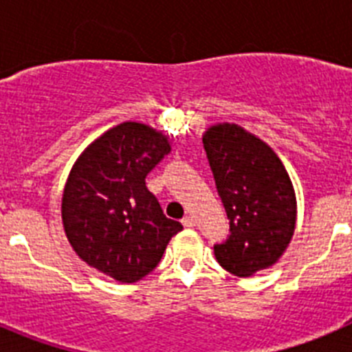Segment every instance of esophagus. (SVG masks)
Instances as JSON below:
<instances>
[{
    "label": "esophagus",
    "mask_w": 352,
    "mask_h": 352,
    "mask_svg": "<svg viewBox=\"0 0 352 352\" xmlns=\"http://www.w3.org/2000/svg\"><path fill=\"white\" fill-rule=\"evenodd\" d=\"M182 222H183V226H185V227H194L195 226V220H194V217H192V214H186Z\"/></svg>",
    "instance_id": "esophagus-1"
}]
</instances>
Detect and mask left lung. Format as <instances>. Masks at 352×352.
<instances>
[{
	"mask_svg": "<svg viewBox=\"0 0 352 352\" xmlns=\"http://www.w3.org/2000/svg\"><path fill=\"white\" fill-rule=\"evenodd\" d=\"M204 151L229 219L214 257L236 276L268 268L284 254L296 223V197L287 170L266 142L238 125H214Z\"/></svg>",
	"mask_w": 352,
	"mask_h": 352,
	"instance_id": "obj_1",
	"label": "left lung"
}]
</instances>
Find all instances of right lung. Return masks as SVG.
I'll use <instances>...</instances> for the list:
<instances>
[{
    "mask_svg": "<svg viewBox=\"0 0 352 352\" xmlns=\"http://www.w3.org/2000/svg\"><path fill=\"white\" fill-rule=\"evenodd\" d=\"M170 151L142 123L107 130L72 167L63 192V226L77 256L118 282H138L160 263L183 226L167 219L146 176Z\"/></svg>",
    "mask_w": 352,
    "mask_h": 352,
    "instance_id": "obj_1",
    "label": "right lung"
}]
</instances>
